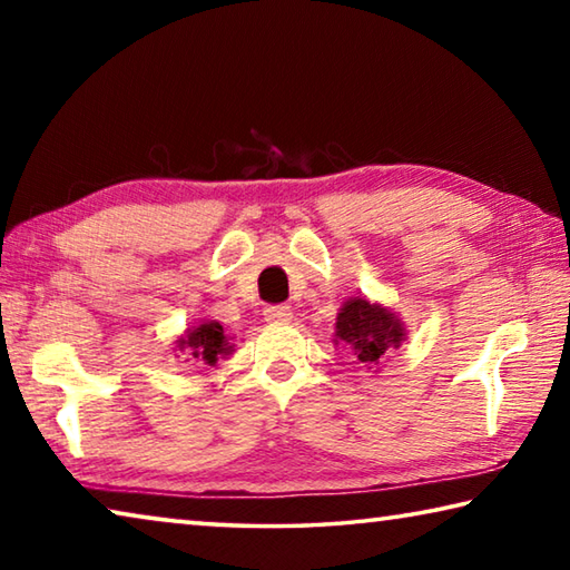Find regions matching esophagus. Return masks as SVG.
<instances>
[{"label":"esophagus","instance_id":"obj_1","mask_svg":"<svg viewBox=\"0 0 570 570\" xmlns=\"http://www.w3.org/2000/svg\"><path fill=\"white\" fill-rule=\"evenodd\" d=\"M264 320L268 324H288L294 320V312H292V306H284V304L268 306V308H264Z\"/></svg>","mask_w":570,"mask_h":570}]
</instances>
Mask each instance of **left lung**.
Returning a JSON list of instances; mask_svg holds the SVG:
<instances>
[{
    "instance_id": "obj_1",
    "label": "left lung",
    "mask_w": 570,
    "mask_h": 570,
    "mask_svg": "<svg viewBox=\"0 0 570 570\" xmlns=\"http://www.w3.org/2000/svg\"><path fill=\"white\" fill-rule=\"evenodd\" d=\"M404 340L407 330L400 314L366 296L346 298L336 314L334 344L346 346L366 370L380 372V364L392 350H400Z\"/></svg>"
}]
</instances>
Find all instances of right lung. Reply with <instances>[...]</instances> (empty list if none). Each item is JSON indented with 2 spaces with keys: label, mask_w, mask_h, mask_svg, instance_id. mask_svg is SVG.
Here are the masks:
<instances>
[{
  "label": "right lung",
  "mask_w": 570,
  "mask_h": 570,
  "mask_svg": "<svg viewBox=\"0 0 570 570\" xmlns=\"http://www.w3.org/2000/svg\"><path fill=\"white\" fill-rule=\"evenodd\" d=\"M173 352L198 366H218L220 360H228L236 352V344L234 336H228L216 320H204L178 336Z\"/></svg>",
  "instance_id": "obj_1"
}]
</instances>
